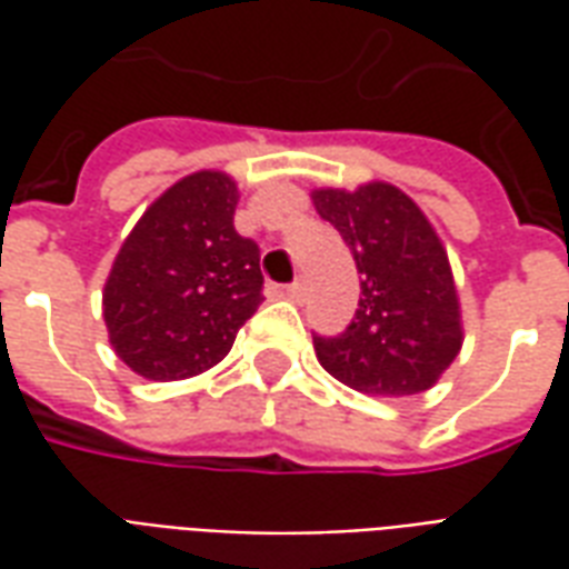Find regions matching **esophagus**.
Returning <instances> with one entry per match:
<instances>
[{
	"label": "esophagus",
	"mask_w": 569,
	"mask_h": 569,
	"mask_svg": "<svg viewBox=\"0 0 569 569\" xmlns=\"http://www.w3.org/2000/svg\"><path fill=\"white\" fill-rule=\"evenodd\" d=\"M286 296L292 298V301H301V298L308 296V283L305 280H296V283L286 286Z\"/></svg>",
	"instance_id": "esophagus-1"
}]
</instances>
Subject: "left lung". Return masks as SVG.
<instances>
[{"label": "left lung", "mask_w": 569, "mask_h": 569, "mask_svg": "<svg viewBox=\"0 0 569 569\" xmlns=\"http://www.w3.org/2000/svg\"><path fill=\"white\" fill-rule=\"evenodd\" d=\"M313 207L341 234L357 271L359 305L345 332L313 335L317 359L359 393L429 390L463 345L448 256L418 203L387 182L313 191Z\"/></svg>", "instance_id": "8db88e82"}]
</instances>
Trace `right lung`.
Masks as SVG:
<instances>
[{
  "instance_id": "1",
  "label": "right lung",
  "mask_w": 569,
  "mask_h": 569,
  "mask_svg": "<svg viewBox=\"0 0 569 569\" xmlns=\"http://www.w3.org/2000/svg\"><path fill=\"white\" fill-rule=\"evenodd\" d=\"M237 186L200 170L142 212L106 280L116 353L151 381H179L228 357L261 305L259 243L234 228Z\"/></svg>"
}]
</instances>
